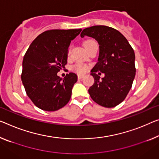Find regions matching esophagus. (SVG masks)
Here are the masks:
<instances>
[{
	"label": "esophagus",
	"mask_w": 159,
	"mask_h": 159,
	"mask_svg": "<svg viewBox=\"0 0 159 159\" xmlns=\"http://www.w3.org/2000/svg\"><path fill=\"white\" fill-rule=\"evenodd\" d=\"M83 77H84V75H78V79H82Z\"/></svg>",
	"instance_id": "34e87169"
}]
</instances>
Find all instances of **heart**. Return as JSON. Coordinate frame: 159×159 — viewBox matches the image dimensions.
Masks as SVG:
<instances>
[{
  "label": "heart",
  "instance_id": "heart-1",
  "mask_svg": "<svg viewBox=\"0 0 159 159\" xmlns=\"http://www.w3.org/2000/svg\"><path fill=\"white\" fill-rule=\"evenodd\" d=\"M96 43L95 41L92 40H88L87 41H85L84 43V47H86L87 45H89L90 43ZM71 50H72V47H70L68 48V50H67V55H70V52H71ZM72 70H74L75 72H76L78 74H84V73L86 72L88 70V67L86 65H83V64H76L74 66L72 67Z\"/></svg>",
  "mask_w": 159,
  "mask_h": 159
}]
</instances>
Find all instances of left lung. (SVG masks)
Masks as SVG:
<instances>
[{
  "label": "left lung",
  "instance_id": "left-lung-1",
  "mask_svg": "<svg viewBox=\"0 0 159 159\" xmlns=\"http://www.w3.org/2000/svg\"><path fill=\"white\" fill-rule=\"evenodd\" d=\"M85 35L94 38L99 45L98 62L91 70L94 83L88 90L89 94L102 107H116L124 101L132 86L136 75L134 51L120 32L110 27L85 28L80 36ZM98 71L104 73L105 77L100 79Z\"/></svg>",
  "mask_w": 159,
  "mask_h": 159
}]
</instances>
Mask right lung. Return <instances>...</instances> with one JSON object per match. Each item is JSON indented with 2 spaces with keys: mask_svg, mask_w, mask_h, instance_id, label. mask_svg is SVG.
I'll list each match as a JSON object with an SVG mask.
<instances>
[{
  "mask_svg": "<svg viewBox=\"0 0 159 159\" xmlns=\"http://www.w3.org/2000/svg\"><path fill=\"white\" fill-rule=\"evenodd\" d=\"M81 31H45L33 41L25 52L21 80L27 95L38 108L57 111L70 101L72 87L77 81V75L70 72L62 79L57 72L65 68L71 40Z\"/></svg>",
  "mask_w": 159,
  "mask_h": 159,
  "instance_id": "add662e5",
  "label": "right lung"
}]
</instances>
